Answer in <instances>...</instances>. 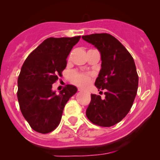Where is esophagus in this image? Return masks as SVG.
Instances as JSON below:
<instances>
[{"label":"esophagus","mask_w":160,"mask_h":160,"mask_svg":"<svg viewBox=\"0 0 160 160\" xmlns=\"http://www.w3.org/2000/svg\"><path fill=\"white\" fill-rule=\"evenodd\" d=\"M79 91H80V92H86V93H89V92H88V91H87V90H83V89H79Z\"/></svg>","instance_id":"34e87169"}]
</instances>
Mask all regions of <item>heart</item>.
Returning a JSON list of instances; mask_svg holds the SVG:
<instances>
[{
    "label": "heart",
    "mask_w": 160,
    "mask_h": 160,
    "mask_svg": "<svg viewBox=\"0 0 160 160\" xmlns=\"http://www.w3.org/2000/svg\"><path fill=\"white\" fill-rule=\"evenodd\" d=\"M71 80L76 84L85 87L90 83V77L87 73H80L77 72H72L70 74Z\"/></svg>",
    "instance_id": "obj_1"
}]
</instances>
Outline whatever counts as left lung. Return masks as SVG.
<instances>
[{
    "label": "left lung",
    "instance_id": "left-lung-1",
    "mask_svg": "<svg viewBox=\"0 0 160 160\" xmlns=\"http://www.w3.org/2000/svg\"><path fill=\"white\" fill-rule=\"evenodd\" d=\"M82 38L101 53V69L94 84L98 90H105L104 99L91 94L86 115L95 125L111 127L127 115L136 96L138 77L135 62L125 46L110 34H92Z\"/></svg>",
    "mask_w": 160,
    "mask_h": 160
}]
</instances>
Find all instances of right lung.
Listing matches in <instances>:
<instances>
[{
	"label": "right lung",
	"mask_w": 160,
	"mask_h": 160,
	"mask_svg": "<svg viewBox=\"0 0 160 160\" xmlns=\"http://www.w3.org/2000/svg\"><path fill=\"white\" fill-rule=\"evenodd\" d=\"M80 38H47L22 65L18 78V100L24 118L35 132L46 134L56 129L66 104L77 93L73 85H67L59 94L52 88L62 76L67 57Z\"/></svg>",
	"instance_id": "1"
}]
</instances>
